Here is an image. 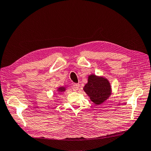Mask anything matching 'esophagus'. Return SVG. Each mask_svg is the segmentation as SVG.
Returning a JSON list of instances; mask_svg holds the SVG:
<instances>
[{
	"label": "esophagus",
	"instance_id": "obj_1",
	"mask_svg": "<svg viewBox=\"0 0 151 151\" xmlns=\"http://www.w3.org/2000/svg\"><path fill=\"white\" fill-rule=\"evenodd\" d=\"M79 87H80V84L78 83H76V84H74L73 85V89L74 90H78L79 89Z\"/></svg>",
	"mask_w": 151,
	"mask_h": 151
}]
</instances>
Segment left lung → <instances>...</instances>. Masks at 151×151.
Returning <instances> with one entry per match:
<instances>
[{"label": "left lung", "instance_id": "left-lung-1", "mask_svg": "<svg viewBox=\"0 0 151 151\" xmlns=\"http://www.w3.org/2000/svg\"><path fill=\"white\" fill-rule=\"evenodd\" d=\"M84 90L91 101L96 104H101L111 94V86L108 80L94 75L89 76L88 83Z\"/></svg>", "mask_w": 151, "mask_h": 151}]
</instances>
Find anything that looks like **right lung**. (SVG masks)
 Here are the masks:
<instances>
[{
	"label": "right lung",
	"mask_w": 151,
	"mask_h": 151,
	"mask_svg": "<svg viewBox=\"0 0 151 151\" xmlns=\"http://www.w3.org/2000/svg\"><path fill=\"white\" fill-rule=\"evenodd\" d=\"M64 90H65V88H60L58 89V91H60V92H63Z\"/></svg>",
	"instance_id": "add662e5"
}]
</instances>
